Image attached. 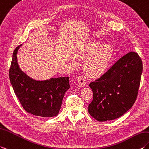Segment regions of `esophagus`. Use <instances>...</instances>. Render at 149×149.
I'll use <instances>...</instances> for the list:
<instances>
[{"label":"esophagus","instance_id":"obj_1","mask_svg":"<svg viewBox=\"0 0 149 149\" xmlns=\"http://www.w3.org/2000/svg\"><path fill=\"white\" fill-rule=\"evenodd\" d=\"M78 83L80 86H85L86 84V77L84 75H79L78 77Z\"/></svg>","mask_w":149,"mask_h":149}]
</instances>
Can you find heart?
Wrapping results in <instances>:
<instances>
[{
    "label": "heart",
    "mask_w": 149,
    "mask_h": 149,
    "mask_svg": "<svg viewBox=\"0 0 149 149\" xmlns=\"http://www.w3.org/2000/svg\"><path fill=\"white\" fill-rule=\"evenodd\" d=\"M113 48L110 45L102 46L97 42L88 44L79 54L86 60L84 67L86 72L91 76H100L108 68L113 56Z\"/></svg>",
    "instance_id": "b5f03b06"
}]
</instances>
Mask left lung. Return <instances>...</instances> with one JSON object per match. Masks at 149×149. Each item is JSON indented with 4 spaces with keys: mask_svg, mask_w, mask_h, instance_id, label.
I'll use <instances>...</instances> for the list:
<instances>
[{
    "mask_svg": "<svg viewBox=\"0 0 149 149\" xmlns=\"http://www.w3.org/2000/svg\"><path fill=\"white\" fill-rule=\"evenodd\" d=\"M142 71V61L136 52H130L120 58L89 84L93 99L88 106L89 113L98 121L122 116L136 101Z\"/></svg>",
    "mask_w": 149,
    "mask_h": 149,
    "instance_id": "1",
    "label": "left lung"
}]
</instances>
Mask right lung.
Wrapping results in <instances>:
<instances>
[{
	"label": "right lung",
	"mask_w": 149,
	"mask_h": 149,
	"mask_svg": "<svg viewBox=\"0 0 149 149\" xmlns=\"http://www.w3.org/2000/svg\"><path fill=\"white\" fill-rule=\"evenodd\" d=\"M13 54L9 75L14 91L21 105L28 113L44 117L56 116L60 111L65 93L70 88L69 77H58L49 81H36L19 69L17 52Z\"/></svg>",
	"instance_id": "right-lung-1"
}]
</instances>
